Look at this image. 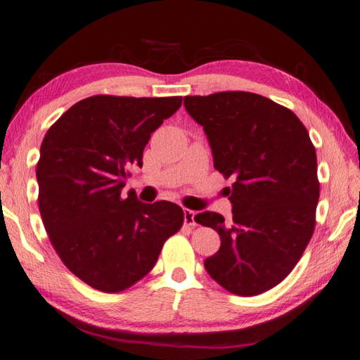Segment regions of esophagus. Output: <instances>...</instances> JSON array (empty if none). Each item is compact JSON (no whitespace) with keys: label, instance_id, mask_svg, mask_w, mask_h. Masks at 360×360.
<instances>
[{"label":"esophagus","instance_id":"34e87169","mask_svg":"<svg viewBox=\"0 0 360 360\" xmlns=\"http://www.w3.org/2000/svg\"><path fill=\"white\" fill-rule=\"evenodd\" d=\"M195 214L193 211H191V209H184V224L187 226H195L197 224H195Z\"/></svg>","mask_w":360,"mask_h":360}]
</instances>
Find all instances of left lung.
<instances>
[{
	"label": "left lung",
	"mask_w": 360,
	"mask_h": 360,
	"mask_svg": "<svg viewBox=\"0 0 360 360\" xmlns=\"http://www.w3.org/2000/svg\"><path fill=\"white\" fill-rule=\"evenodd\" d=\"M212 148L214 168L233 178V220L200 212L195 221L219 233L209 276L238 296H257L294 269L316 224L319 181L315 146L290 108L245 91L186 96Z\"/></svg>",
	"instance_id": "left-lung-1"
}]
</instances>
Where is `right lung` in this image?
Instances as JSON below:
<instances>
[{
    "label": "right lung",
    "instance_id": "obj_1",
    "mask_svg": "<svg viewBox=\"0 0 360 360\" xmlns=\"http://www.w3.org/2000/svg\"><path fill=\"white\" fill-rule=\"evenodd\" d=\"M182 97L97 94L72 105L44 136L37 162L39 211L64 266L91 288L120 292L153 269L181 230L174 202L122 197L130 168Z\"/></svg>",
    "mask_w": 360,
    "mask_h": 360
}]
</instances>
